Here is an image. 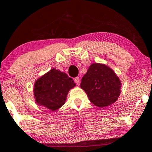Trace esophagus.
I'll use <instances>...</instances> for the list:
<instances>
[{
    "label": "esophagus",
    "mask_w": 152,
    "mask_h": 152,
    "mask_svg": "<svg viewBox=\"0 0 152 152\" xmlns=\"http://www.w3.org/2000/svg\"><path fill=\"white\" fill-rule=\"evenodd\" d=\"M74 81H75V83H76L77 85L80 84V79H79V78H78V77L75 78H74Z\"/></svg>",
    "instance_id": "34e87169"
}]
</instances>
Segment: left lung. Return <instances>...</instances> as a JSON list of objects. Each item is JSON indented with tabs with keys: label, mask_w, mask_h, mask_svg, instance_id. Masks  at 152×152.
Segmentation results:
<instances>
[{
	"label": "left lung",
	"mask_w": 152,
	"mask_h": 152,
	"mask_svg": "<svg viewBox=\"0 0 152 152\" xmlns=\"http://www.w3.org/2000/svg\"><path fill=\"white\" fill-rule=\"evenodd\" d=\"M80 86L92 104L104 108L117 101L121 94V82L109 66L94 63L82 78Z\"/></svg>",
	"instance_id": "1"
}]
</instances>
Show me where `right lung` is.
Instances as JSON below:
<instances>
[{"mask_svg":"<svg viewBox=\"0 0 152 152\" xmlns=\"http://www.w3.org/2000/svg\"><path fill=\"white\" fill-rule=\"evenodd\" d=\"M76 86L72 78L56 69L36 79L34 86V96L38 105L56 111L65 104L68 94Z\"/></svg>","mask_w":152,"mask_h":152,"instance_id":"1","label":"right lung"}]
</instances>
